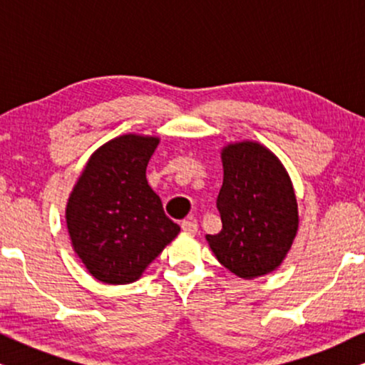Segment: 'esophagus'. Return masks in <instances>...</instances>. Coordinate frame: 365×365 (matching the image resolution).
Listing matches in <instances>:
<instances>
[{
  "mask_svg": "<svg viewBox=\"0 0 365 365\" xmlns=\"http://www.w3.org/2000/svg\"><path fill=\"white\" fill-rule=\"evenodd\" d=\"M181 227L184 232H189V234L197 232V222L192 221V219H184V221L181 222Z\"/></svg>",
  "mask_w": 365,
  "mask_h": 365,
  "instance_id": "1",
  "label": "esophagus"
}]
</instances>
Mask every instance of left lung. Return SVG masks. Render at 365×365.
I'll return each mask as SVG.
<instances>
[{
  "mask_svg": "<svg viewBox=\"0 0 365 365\" xmlns=\"http://www.w3.org/2000/svg\"><path fill=\"white\" fill-rule=\"evenodd\" d=\"M224 181L216 206L222 229L206 239L217 261L239 277L276 269L297 232V202L282 164L257 143L222 151Z\"/></svg>",
  "mask_w": 365,
  "mask_h": 365,
  "instance_id": "obj_1",
  "label": "left lung"
}]
</instances>
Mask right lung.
I'll use <instances>...</instances> for the list:
<instances>
[{
  "label": "right lung",
  "mask_w": 365,
  "mask_h": 365,
  "mask_svg": "<svg viewBox=\"0 0 365 365\" xmlns=\"http://www.w3.org/2000/svg\"><path fill=\"white\" fill-rule=\"evenodd\" d=\"M158 138L124 134L89 159L66 209L74 251L98 281L129 284L178 236L146 179Z\"/></svg>",
  "instance_id": "add662e5"
}]
</instances>
